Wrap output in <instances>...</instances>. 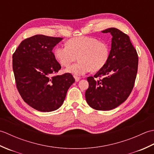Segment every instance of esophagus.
Wrapping results in <instances>:
<instances>
[{"mask_svg": "<svg viewBox=\"0 0 154 154\" xmlns=\"http://www.w3.org/2000/svg\"><path fill=\"white\" fill-rule=\"evenodd\" d=\"M74 78H75V81H76V82H78V81H79L80 80V77H77V76H74Z\"/></svg>", "mask_w": 154, "mask_h": 154, "instance_id": "esophagus-1", "label": "esophagus"}]
</instances>
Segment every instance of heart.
I'll list each match as a JSON object with an SVG mask.
<instances>
[{
    "label": "heart",
    "instance_id": "1",
    "mask_svg": "<svg viewBox=\"0 0 154 154\" xmlns=\"http://www.w3.org/2000/svg\"><path fill=\"white\" fill-rule=\"evenodd\" d=\"M54 55L63 67L69 66L77 57L79 61L65 69V72L80 76L104 67L109 59L110 48L106 42L96 38L80 36L69 40L65 46L57 45L54 49Z\"/></svg>",
    "mask_w": 154,
    "mask_h": 154
}]
</instances>
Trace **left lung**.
Here are the masks:
<instances>
[{
    "mask_svg": "<svg viewBox=\"0 0 154 154\" xmlns=\"http://www.w3.org/2000/svg\"><path fill=\"white\" fill-rule=\"evenodd\" d=\"M110 33L112 43L106 64L93 77H87L85 92L88 104L97 110H109L123 103L131 93L138 71V57L128 35L115 28L102 31ZM99 77L101 79L97 80Z\"/></svg>",
    "mask_w": 154,
    "mask_h": 154,
    "instance_id": "obj_1",
    "label": "left lung"
}]
</instances>
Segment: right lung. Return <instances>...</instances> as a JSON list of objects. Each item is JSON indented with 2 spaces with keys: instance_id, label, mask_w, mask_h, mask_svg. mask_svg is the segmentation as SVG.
I'll use <instances>...</instances> for the list:
<instances>
[{
  "instance_id": "1",
  "label": "right lung",
  "mask_w": 154,
  "mask_h": 154,
  "mask_svg": "<svg viewBox=\"0 0 154 154\" xmlns=\"http://www.w3.org/2000/svg\"><path fill=\"white\" fill-rule=\"evenodd\" d=\"M63 38L38 34L22 41L12 55L16 87L29 106L51 112L63 103L75 82L71 73L54 75L61 68L52 50Z\"/></svg>"
}]
</instances>
